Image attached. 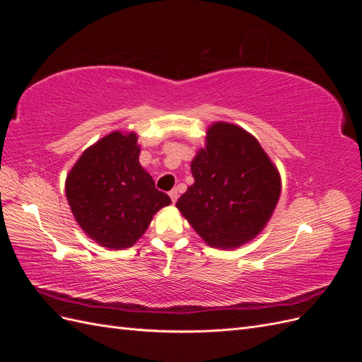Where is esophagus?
<instances>
[{
	"label": "esophagus",
	"mask_w": 362,
	"mask_h": 362,
	"mask_svg": "<svg viewBox=\"0 0 362 362\" xmlns=\"http://www.w3.org/2000/svg\"><path fill=\"white\" fill-rule=\"evenodd\" d=\"M169 196H170V199H172V202L175 204V202H177V199H178V190H177V189H173V190H170V192H169Z\"/></svg>",
	"instance_id": "1"
}]
</instances>
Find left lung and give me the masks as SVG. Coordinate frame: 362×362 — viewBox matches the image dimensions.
<instances>
[{"label": "left lung", "instance_id": "1", "mask_svg": "<svg viewBox=\"0 0 362 362\" xmlns=\"http://www.w3.org/2000/svg\"><path fill=\"white\" fill-rule=\"evenodd\" d=\"M193 185L177 208L214 247H237L266 226L281 194L278 169L247 131L217 122L192 161Z\"/></svg>", "mask_w": 362, "mask_h": 362}]
</instances>
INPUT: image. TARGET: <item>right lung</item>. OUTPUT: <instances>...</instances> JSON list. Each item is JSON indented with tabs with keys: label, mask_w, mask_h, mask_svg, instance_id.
Wrapping results in <instances>:
<instances>
[{
	"label": "right lung",
	"mask_w": 362,
	"mask_h": 362,
	"mask_svg": "<svg viewBox=\"0 0 362 362\" xmlns=\"http://www.w3.org/2000/svg\"><path fill=\"white\" fill-rule=\"evenodd\" d=\"M134 133L119 131L86 149L66 178V198L83 231L101 246H133L172 201L139 163Z\"/></svg>",
	"instance_id": "right-lung-1"
}]
</instances>
